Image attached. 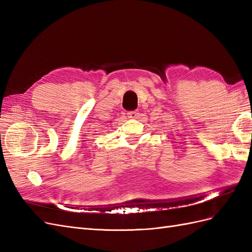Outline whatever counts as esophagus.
Segmentation results:
<instances>
[{"mask_svg": "<svg viewBox=\"0 0 252 252\" xmlns=\"http://www.w3.org/2000/svg\"><path fill=\"white\" fill-rule=\"evenodd\" d=\"M127 114H128V118H130V119H136L139 117L138 111H130V112H128Z\"/></svg>", "mask_w": 252, "mask_h": 252, "instance_id": "1", "label": "esophagus"}]
</instances>
